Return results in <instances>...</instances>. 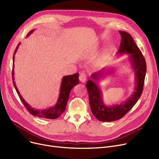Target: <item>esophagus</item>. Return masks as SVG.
I'll list each match as a JSON object with an SVG mask.
<instances>
[{
    "label": "esophagus",
    "mask_w": 159,
    "mask_h": 159,
    "mask_svg": "<svg viewBox=\"0 0 159 159\" xmlns=\"http://www.w3.org/2000/svg\"><path fill=\"white\" fill-rule=\"evenodd\" d=\"M86 79H87V78H86V74H84V73H81V74L80 75V76H79V80H80V81L81 82L84 83V82L86 81Z\"/></svg>",
    "instance_id": "esophagus-1"
}]
</instances>
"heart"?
<instances>
[{"label": "heart", "instance_id": "b5f03b06", "mask_svg": "<svg viewBox=\"0 0 159 159\" xmlns=\"http://www.w3.org/2000/svg\"><path fill=\"white\" fill-rule=\"evenodd\" d=\"M96 50H98V48H96ZM107 55H108V51H107V50H105V51H104V52L102 53V58L106 57V56Z\"/></svg>", "mask_w": 159, "mask_h": 159}]
</instances>
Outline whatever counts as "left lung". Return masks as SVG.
<instances>
[{
	"label": "left lung",
	"mask_w": 159,
	"mask_h": 159,
	"mask_svg": "<svg viewBox=\"0 0 159 159\" xmlns=\"http://www.w3.org/2000/svg\"><path fill=\"white\" fill-rule=\"evenodd\" d=\"M121 42L117 55H129L128 58L131 68L134 71L135 86L134 91L126 101L120 104L106 105L103 101V93L98 81L103 77L112 73L115 69L109 67L102 69L91 75V79L86 82L89 95V102L92 113L102 122H112L120 119L137 102L143 93L146 73V63L140 50L136 45L132 37L128 33L119 31Z\"/></svg>",
	"instance_id": "obj_1"
}]
</instances>
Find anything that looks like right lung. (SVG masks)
Listing matches in <instances>:
<instances>
[{"instance_id": "1", "label": "right lung", "mask_w": 159, "mask_h": 159, "mask_svg": "<svg viewBox=\"0 0 159 159\" xmlns=\"http://www.w3.org/2000/svg\"><path fill=\"white\" fill-rule=\"evenodd\" d=\"M35 30H32L30 31L26 37L30 36L31 33L34 31ZM20 44V43H19L16 48V49L15 50V52L13 54V71H12V75H13V83L14 87L17 92L21 101L24 104V106L26 107V109L28 110V111L33 115L38 116V117L40 118H45L48 119H57L61 114H62L66 109V107L67 105V102H68L70 93L71 90V89L75 86L77 85L79 83V73H75L72 75H68V76H64L62 77L61 84V88H60V93L59 96H58V100L57 101V103L53 106L49 107L47 109L44 110H37L35 108L32 107L23 98L22 95L20 94L19 91L17 89V87L16 86L15 82V78H14V61H15V53L17 51V49Z\"/></svg>"}]
</instances>
